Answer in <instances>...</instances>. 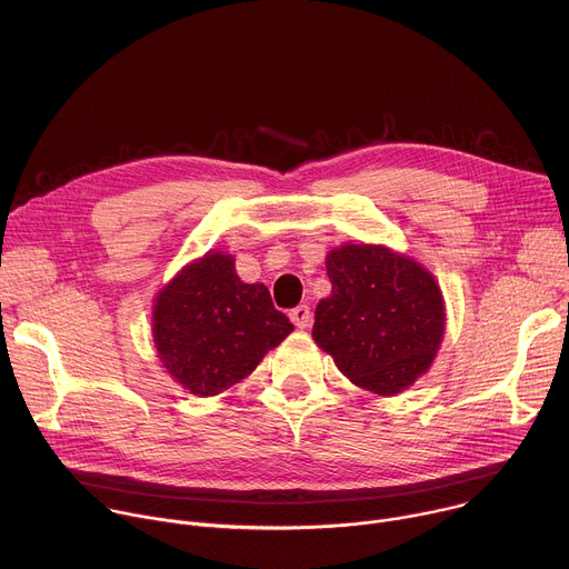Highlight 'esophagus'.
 <instances>
[{
  "label": "esophagus",
  "mask_w": 569,
  "mask_h": 569,
  "mask_svg": "<svg viewBox=\"0 0 569 569\" xmlns=\"http://www.w3.org/2000/svg\"><path fill=\"white\" fill-rule=\"evenodd\" d=\"M290 320H292V325H295L297 329H306L308 322H311V308H308L306 303L292 308V311H290Z\"/></svg>",
  "instance_id": "1"
}]
</instances>
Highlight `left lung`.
Returning a JSON list of instances; mask_svg holds the SVG:
<instances>
[{
  "label": "left lung",
  "instance_id": "obj_1",
  "mask_svg": "<svg viewBox=\"0 0 569 569\" xmlns=\"http://www.w3.org/2000/svg\"><path fill=\"white\" fill-rule=\"evenodd\" d=\"M327 274L313 338L351 383L397 395L429 370L445 301L422 266L379 244H342L327 256Z\"/></svg>",
  "mask_w": 569,
  "mask_h": 569
}]
</instances>
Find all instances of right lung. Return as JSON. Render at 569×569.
<instances>
[{"label": "right lung", "mask_w": 569, "mask_h": 569, "mask_svg": "<svg viewBox=\"0 0 569 569\" xmlns=\"http://www.w3.org/2000/svg\"><path fill=\"white\" fill-rule=\"evenodd\" d=\"M292 331L263 283H242L229 253H206L153 303V342L168 372L211 397L244 379Z\"/></svg>", "instance_id": "1"}]
</instances>
